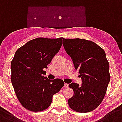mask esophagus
<instances>
[{
  "label": "esophagus",
  "mask_w": 122,
  "mask_h": 122,
  "mask_svg": "<svg viewBox=\"0 0 122 122\" xmlns=\"http://www.w3.org/2000/svg\"><path fill=\"white\" fill-rule=\"evenodd\" d=\"M68 86H69V84H67V83H65V84H64V87H65V88H67Z\"/></svg>",
  "instance_id": "1"
}]
</instances>
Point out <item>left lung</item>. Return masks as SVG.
I'll use <instances>...</instances> for the list:
<instances>
[{"label":"left lung","instance_id":"8db88e82","mask_svg":"<svg viewBox=\"0 0 122 122\" xmlns=\"http://www.w3.org/2000/svg\"><path fill=\"white\" fill-rule=\"evenodd\" d=\"M62 44L83 82L81 86L76 83L69 85L74 92L68 100L69 106L78 112L92 111L102 102L110 81L109 64L105 51L85 39H64Z\"/></svg>","mask_w":122,"mask_h":122}]
</instances>
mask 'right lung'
Here are the masks:
<instances>
[{"mask_svg":"<svg viewBox=\"0 0 122 122\" xmlns=\"http://www.w3.org/2000/svg\"><path fill=\"white\" fill-rule=\"evenodd\" d=\"M63 38H38L19 48L11 63V81L23 107L33 112L45 110L52 97L64 85L61 79L44 77L47 68L62 46Z\"/></svg>","mask_w":122,"mask_h":122,"instance_id":"add662e5","label":"right lung"}]
</instances>
